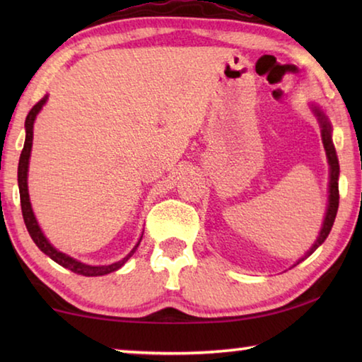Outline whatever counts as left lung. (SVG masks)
Returning a JSON list of instances; mask_svg holds the SVG:
<instances>
[{
	"label": "left lung",
	"instance_id": "8db88e82",
	"mask_svg": "<svg viewBox=\"0 0 362 362\" xmlns=\"http://www.w3.org/2000/svg\"><path fill=\"white\" fill-rule=\"evenodd\" d=\"M315 113L317 116V119L321 122V136H322V144H324V150H326V155L329 159V166H330V182H329V207H327V214L326 218H324L322 228L320 236H317L316 243L313 244L306 255L303 257L302 260H305L306 257H310L315 250L321 246L324 243V240L329 236L330 228H332L334 220L337 216V209H339V174H340V166H339V159H337V153L334 148V142H332V127H330V122L326 118L320 108L315 107ZM300 260V262H302Z\"/></svg>",
	"mask_w": 362,
	"mask_h": 362
}]
</instances>
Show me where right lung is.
Masks as SVG:
<instances>
[{"mask_svg":"<svg viewBox=\"0 0 362 362\" xmlns=\"http://www.w3.org/2000/svg\"><path fill=\"white\" fill-rule=\"evenodd\" d=\"M47 100V97L45 99H41L36 105H33V108L30 110V113L27 115V119H25V144H23V150L21 153V159H19V170H17V180H19V192H21V206H22V216H23V222H25L27 230L30 233V236H32L33 243L38 246L42 252H45L47 257H51V259L59 263V265H62L64 268H69L70 272L76 273V274H83V276H103V274H108L112 272H116V269L121 268L124 263L129 260V257L136 252V249L139 247L140 241L137 243V246L134 247L129 254H127L124 259L112 263V265H102V267H93V265H86V263L78 262L75 259H71V257L65 255L62 252H59L56 247H52L49 241L42 235L38 222H36V218L33 216V211H32V204H30V199H28V187H27V173H28V158H30V151H32V142H33V122L36 115L41 110V107L45 105ZM142 240V238H140Z\"/></svg>","mask_w":362,"mask_h":362,"instance_id":"add662e5","label":"right lung"}]
</instances>
